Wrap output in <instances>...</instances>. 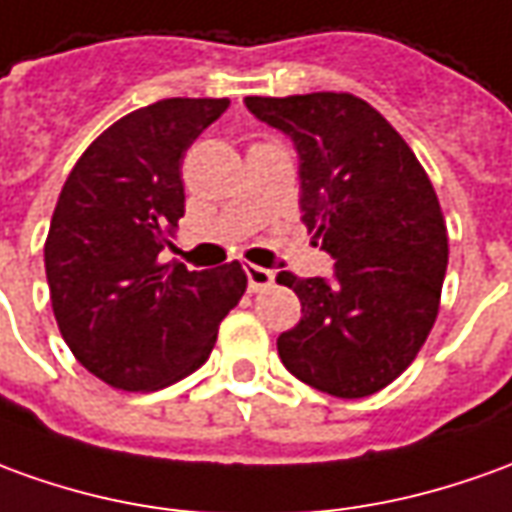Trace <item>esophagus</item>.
<instances>
[{
  "label": "esophagus",
  "mask_w": 512,
  "mask_h": 512,
  "mask_svg": "<svg viewBox=\"0 0 512 512\" xmlns=\"http://www.w3.org/2000/svg\"><path fill=\"white\" fill-rule=\"evenodd\" d=\"M245 273H248V290L250 292H264L276 284L273 270H264V267H256V264H248V267H245Z\"/></svg>",
  "instance_id": "34e87169"
}]
</instances>
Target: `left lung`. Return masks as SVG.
I'll list each match as a JSON object with an SVG mask.
<instances>
[{"mask_svg": "<svg viewBox=\"0 0 512 512\" xmlns=\"http://www.w3.org/2000/svg\"><path fill=\"white\" fill-rule=\"evenodd\" d=\"M245 105L295 147L301 217L334 259L326 278L278 273L303 315L278 337V357L320 393H379L407 370L438 317L449 264L438 195L393 125L354 94Z\"/></svg>", "mask_w": 512, "mask_h": 512, "instance_id": "obj_1", "label": "left lung"}]
</instances>
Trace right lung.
<instances>
[{"label":"right lung","mask_w":512,"mask_h":512,"mask_svg":"<svg viewBox=\"0 0 512 512\" xmlns=\"http://www.w3.org/2000/svg\"><path fill=\"white\" fill-rule=\"evenodd\" d=\"M228 105L175 97L122 116L63 183L44 245L52 312L77 362L116 390H158L200 368L245 295L239 262H161L183 217V153Z\"/></svg>","instance_id":"right-lung-1"}]
</instances>
